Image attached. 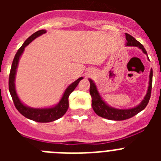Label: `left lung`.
<instances>
[{
  "label": "left lung",
  "mask_w": 161,
  "mask_h": 161,
  "mask_svg": "<svg viewBox=\"0 0 161 161\" xmlns=\"http://www.w3.org/2000/svg\"><path fill=\"white\" fill-rule=\"evenodd\" d=\"M126 46L131 47H138L139 48L143 51L144 54L147 55V52L143 46L139 41H137L136 38L130 35L129 34L126 33ZM149 86L147 89V94L145 96L144 99L142 101V102L139 106L136 107L131 108V109H115V108L109 106L106 102L102 100L100 94L98 93V91L97 89L96 85L93 83V81L91 79H89V83H90V89H89V93L92 97V107L95 113L100 116V117L105 118L109 120L115 121H122L125 119H128L130 118L133 117L139 112L142 111L144 109L147 105L148 104L149 100L151 97V92H152V87H153V69L150 72V76H149Z\"/></svg>",
  "instance_id": "1"
}]
</instances>
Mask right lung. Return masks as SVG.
<instances>
[{
	"mask_svg": "<svg viewBox=\"0 0 161 161\" xmlns=\"http://www.w3.org/2000/svg\"><path fill=\"white\" fill-rule=\"evenodd\" d=\"M47 31L45 30H40V31H37L34 33L31 36H30L24 42L22 46L18 49L16 55L14 56V59L13 60L12 66H11L10 73H9V78H8V89H9V93H10L12 99L14 101V106L16 107L20 114H22L24 117L27 118V119H31L35 122L38 123H49V122H53V121L59 119L61 118L67 112L68 109V97L69 95L71 94L72 91L75 89V88L79 84L80 80L83 79V77H80L77 79L76 81L71 84L66 89L63 97L59 101V103L55 106L54 107L51 108H44V109H35V108H31L28 106H25L22 103L20 99L18 98L17 95L16 90H15V75H16V70L18 68V61H19L20 56L22 55V52H24V49L30 42H32L35 38L37 37L40 36L42 34H45Z\"/></svg>",
	"mask_w": 161,
	"mask_h": 161,
	"instance_id": "obj_1",
	"label": "right lung"
}]
</instances>
